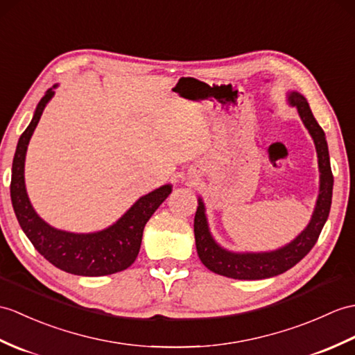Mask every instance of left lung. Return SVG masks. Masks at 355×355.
<instances>
[{
	"instance_id": "obj_1",
	"label": "left lung",
	"mask_w": 355,
	"mask_h": 355,
	"mask_svg": "<svg viewBox=\"0 0 355 355\" xmlns=\"http://www.w3.org/2000/svg\"><path fill=\"white\" fill-rule=\"evenodd\" d=\"M287 101L298 109L304 125H306L310 136L315 140L320 172V186L315 211H313V216L306 230L283 248L269 252H232L219 246L215 242V239L211 237L207 218H205L204 202L200 198L193 222L196 251L202 265L211 272H215V274L234 279H263L283 274L310 252L318 242V237L328 219L334 180L331 166H329L325 133L315 116H313L306 98L298 92H292L289 94Z\"/></svg>"
}]
</instances>
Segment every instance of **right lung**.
<instances>
[{
	"label": "right lung",
	"mask_w": 355,
	"mask_h": 355,
	"mask_svg": "<svg viewBox=\"0 0 355 355\" xmlns=\"http://www.w3.org/2000/svg\"><path fill=\"white\" fill-rule=\"evenodd\" d=\"M54 87L57 85L48 89L42 100L39 101L35 116L21 135L16 146L10 183L15 215L33 246L55 268L83 277L116 274L135 263L142 243L145 224L169 196L172 186L164 184L139 198L116 224L103 232L78 234L48 225L42 218H39L28 200L26 181H24V163H26L27 146L33 131L42 116L45 105L54 95Z\"/></svg>",
	"instance_id": "add662e5"
}]
</instances>
